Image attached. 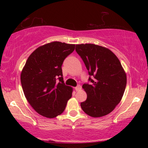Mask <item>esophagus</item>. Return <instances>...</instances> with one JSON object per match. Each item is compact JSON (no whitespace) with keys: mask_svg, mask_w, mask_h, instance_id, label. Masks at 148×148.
Listing matches in <instances>:
<instances>
[{"mask_svg":"<svg viewBox=\"0 0 148 148\" xmlns=\"http://www.w3.org/2000/svg\"><path fill=\"white\" fill-rule=\"evenodd\" d=\"M81 89H82V87H81V86H80V85H77V86L76 87H75V90H76V91H80Z\"/></svg>","mask_w":148,"mask_h":148,"instance_id":"1","label":"esophagus"}]
</instances>
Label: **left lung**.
<instances>
[{"instance_id": "left-lung-1", "label": "left lung", "mask_w": 148, "mask_h": 148, "mask_svg": "<svg viewBox=\"0 0 148 148\" xmlns=\"http://www.w3.org/2000/svg\"><path fill=\"white\" fill-rule=\"evenodd\" d=\"M76 51L88 71V81L82 87L87 97L81 102L85 113L93 117L110 114L119 103L127 76L119 60L106 47L92 44H77Z\"/></svg>"}]
</instances>
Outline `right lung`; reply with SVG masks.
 I'll use <instances>...</instances> for the list:
<instances>
[{
	"mask_svg": "<svg viewBox=\"0 0 148 148\" xmlns=\"http://www.w3.org/2000/svg\"><path fill=\"white\" fill-rule=\"evenodd\" d=\"M75 44L53 42L32 52L21 74V83L29 103L37 113L49 118L61 114L72 97L64 84L62 64Z\"/></svg>",
	"mask_w": 148,
	"mask_h": 148,
	"instance_id": "add662e5",
	"label": "right lung"
}]
</instances>
